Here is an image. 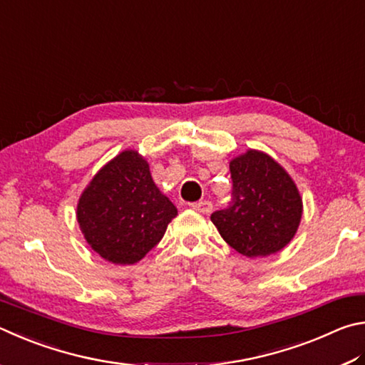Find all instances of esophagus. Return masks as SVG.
<instances>
[{
  "instance_id": "34e87169",
  "label": "esophagus",
  "mask_w": 365,
  "mask_h": 365,
  "mask_svg": "<svg viewBox=\"0 0 365 365\" xmlns=\"http://www.w3.org/2000/svg\"><path fill=\"white\" fill-rule=\"evenodd\" d=\"M192 208L195 210V212H199V213H210L213 210V203L210 202V200H200V202H195V203H192Z\"/></svg>"
}]
</instances>
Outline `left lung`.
I'll list each match as a JSON object with an SVG mask.
<instances>
[{
    "instance_id": "left-lung-1",
    "label": "left lung",
    "mask_w": 365,
    "mask_h": 365,
    "mask_svg": "<svg viewBox=\"0 0 365 365\" xmlns=\"http://www.w3.org/2000/svg\"><path fill=\"white\" fill-rule=\"evenodd\" d=\"M232 194L225 210L212 213L221 237L248 258L277 253L295 235L303 202L292 178L277 162L248 150L231 165Z\"/></svg>"
}]
</instances>
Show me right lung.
Returning <instances> with one entry per match:
<instances>
[{"label": "right lung", "mask_w": 365, "mask_h": 365, "mask_svg": "<svg viewBox=\"0 0 365 365\" xmlns=\"http://www.w3.org/2000/svg\"><path fill=\"white\" fill-rule=\"evenodd\" d=\"M178 215L152 181L149 165L125 150L93 178L80 197L76 218L96 253L113 264L143 259Z\"/></svg>", "instance_id": "obj_1"}]
</instances>
